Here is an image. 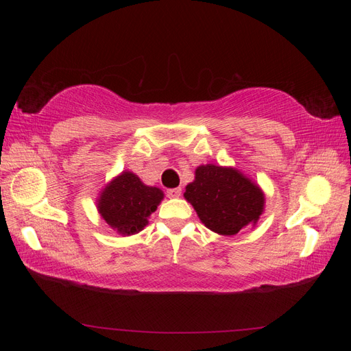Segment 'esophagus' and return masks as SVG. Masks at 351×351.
Here are the masks:
<instances>
[{"mask_svg": "<svg viewBox=\"0 0 351 351\" xmlns=\"http://www.w3.org/2000/svg\"><path fill=\"white\" fill-rule=\"evenodd\" d=\"M180 195H182V189H180V187H176V189H168V190H167V196H168V197H171V199H174V197H180Z\"/></svg>", "mask_w": 351, "mask_h": 351, "instance_id": "34e87169", "label": "esophagus"}]
</instances>
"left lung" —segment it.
I'll list each match as a JSON object with an SVG mask.
<instances>
[{"label":"left lung","instance_id":"left-lung-1","mask_svg":"<svg viewBox=\"0 0 351 351\" xmlns=\"http://www.w3.org/2000/svg\"><path fill=\"white\" fill-rule=\"evenodd\" d=\"M184 197L199 219L221 236H234L256 224L265 206V195L249 177L231 167L200 165L186 186Z\"/></svg>","mask_w":351,"mask_h":351}]
</instances>
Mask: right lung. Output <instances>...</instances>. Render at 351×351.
<instances>
[{
  "label": "right lung",
  "mask_w": 351,
  "mask_h": 351,
  "mask_svg": "<svg viewBox=\"0 0 351 351\" xmlns=\"http://www.w3.org/2000/svg\"><path fill=\"white\" fill-rule=\"evenodd\" d=\"M162 199L161 189L146 186L132 171H123L101 192L98 210L111 228L123 236H132L147 226V218Z\"/></svg>",
  "instance_id": "right-lung-1"
}]
</instances>
